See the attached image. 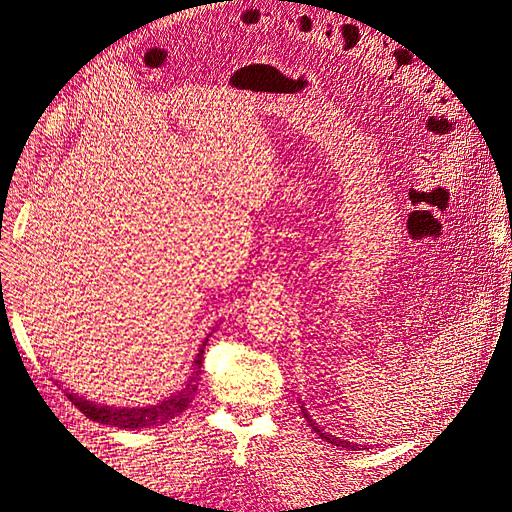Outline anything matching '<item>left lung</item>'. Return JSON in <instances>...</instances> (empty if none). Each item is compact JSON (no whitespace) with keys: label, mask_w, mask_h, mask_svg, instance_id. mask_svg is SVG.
I'll return each mask as SVG.
<instances>
[{"label":"left lung","mask_w":512,"mask_h":512,"mask_svg":"<svg viewBox=\"0 0 512 512\" xmlns=\"http://www.w3.org/2000/svg\"><path fill=\"white\" fill-rule=\"evenodd\" d=\"M301 408H303V406H301ZM303 416L307 418V423L312 425V429H314L316 433H320V438H324V440L331 442V444H335V446H342V448H348V446H352V448H354V444H350V442H346V440H337V438H333V436H327V433H322V429L318 427V423H314L312 418H309V414H307V410H305V408H303Z\"/></svg>","instance_id":"left-lung-1"}]
</instances>
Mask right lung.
<instances>
[{
  "mask_svg": "<svg viewBox=\"0 0 512 512\" xmlns=\"http://www.w3.org/2000/svg\"><path fill=\"white\" fill-rule=\"evenodd\" d=\"M207 342H209V337L205 339L203 346H200V350L196 354L194 371H192L188 384H185L183 389L177 391L175 395H170L168 399L160 401V404H151V406H143V408H111V406L94 404V401H87L85 397H79L68 389H64V393L87 418H91V421H96V423H102V425H113V427H121V429H147V427L164 425L170 421V418L179 416L194 399V393L198 391V374H200V365H203V352H205Z\"/></svg>",
  "mask_w": 512,
  "mask_h": 512,
  "instance_id": "obj_1",
  "label": "right lung"
}]
</instances>
